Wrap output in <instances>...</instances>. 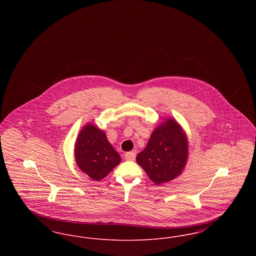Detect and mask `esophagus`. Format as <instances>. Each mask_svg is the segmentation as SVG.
<instances>
[{"label": "esophagus", "mask_w": 256, "mask_h": 256, "mask_svg": "<svg viewBox=\"0 0 256 256\" xmlns=\"http://www.w3.org/2000/svg\"><path fill=\"white\" fill-rule=\"evenodd\" d=\"M135 158H136V154L134 152H126L124 154V158L128 161H134Z\"/></svg>", "instance_id": "1"}]
</instances>
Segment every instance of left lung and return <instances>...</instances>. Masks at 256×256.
<instances>
[{
	"instance_id": "left-lung-1",
	"label": "left lung",
	"mask_w": 256,
	"mask_h": 256,
	"mask_svg": "<svg viewBox=\"0 0 256 256\" xmlns=\"http://www.w3.org/2000/svg\"><path fill=\"white\" fill-rule=\"evenodd\" d=\"M188 158V142L180 126L166 120L152 132L136 162L156 183L168 182L182 174Z\"/></svg>"
}]
</instances>
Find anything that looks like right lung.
<instances>
[{"label": "right lung", "mask_w": 256, "mask_h": 256, "mask_svg": "<svg viewBox=\"0 0 256 256\" xmlns=\"http://www.w3.org/2000/svg\"><path fill=\"white\" fill-rule=\"evenodd\" d=\"M74 158L80 169L95 180L106 176L121 162L120 156L108 141L106 134L90 124L78 134Z\"/></svg>", "instance_id": "1"}]
</instances>
